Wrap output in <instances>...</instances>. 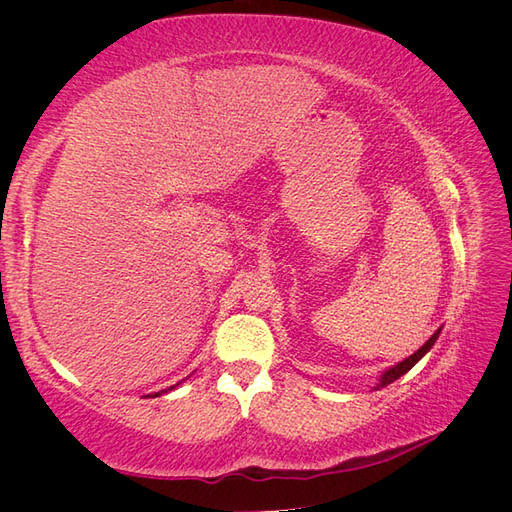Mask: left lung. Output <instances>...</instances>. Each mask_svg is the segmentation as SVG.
Here are the masks:
<instances>
[{"mask_svg": "<svg viewBox=\"0 0 512 512\" xmlns=\"http://www.w3.org/2000/svg\"><path fill=\"white\" fill-rule=\"evenodd\" d=\"M440 331L442 329H438L436 333H433L429 339H427V342L421 346V348H418L414 354H410L408 356V359H404V361H401V363H397V365H393V367H389V369H386V371H382V376H380V382L374 386V389L378 391V389H382V386H386V384H391V382H395L397 378H401V376H404L406 374V371H410L418 361H421L423 359V356L431 350V346L433 344H436V339H438V335H440Z\"/></svg>", "mask_w": 512, "mask_h": 512, "instance_id": "obj_1", "label": "left lung"}]
</instances>
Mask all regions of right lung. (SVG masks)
Listing matches in <instances>:
<instances>
[{
    "label": "right lung",
    "instance_id": "right-lung-1",
    "mask_svg": "<svg viewBox=\"0 0 512 512\" xmlns=\"http://www.w3.org/2000/svg\"><path fill=\"white\" fill-rule=\"evenodd\" d=\"M175 386H177V384H175ZM175 386H170V389H175ZM170 389H166V391H170ZM166 391H162V393H166ZM162 393H156V397H158V395H162Z\"/></svg>",
    "mask_w": 512,
    "mask_h": 512
}]
</instances>
